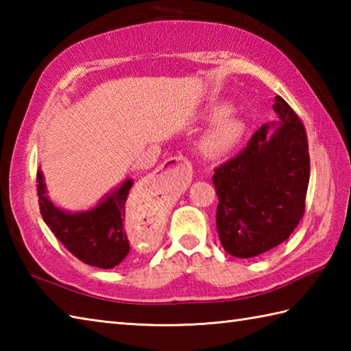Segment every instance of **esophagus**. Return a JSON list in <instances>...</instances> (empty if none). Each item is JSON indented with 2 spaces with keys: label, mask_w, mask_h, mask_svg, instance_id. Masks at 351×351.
<instances>
[{
  "label": "esophagus",
  "mask_w": 351,
  "mask_h": 351,
  "mask_svg": "<svg viewBox=\"0 0 351 351\" xmlns=\"http://www.w3.org/2000/svg\"><path fill=\"white\" fill-rule=\"evenodd\" d=\"M175 164H181L184 169H187L189 161L184 158V156H170L167 161H164V164H161V167H173Z\"/></svg>",
  "instance_id": "34e87169"
}]
</instances>
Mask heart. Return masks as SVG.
I'll use <instances>...</instances> for the list:
<instances>
[{
    "mask_svg": "<svg viewBox=\"0 0 351 351\" xmlns=\"http://www.w3.org/2000/svg\"><path fill=\"white\" fill-rule=\"evenodd\" d=\"M213 117L206 130L199 137L200 152L208 156H221L240 143L244 134V123L229 111L228 106H214Z\"/></svg>",
    "mask_w": 351,
    "mask_h": 351,
    "instance_id": "1",
    "label": "heart"
}]
</instances>
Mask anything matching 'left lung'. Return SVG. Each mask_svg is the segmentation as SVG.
Instances as JSON below:
<instances>
[{
  "label": "left lung",
  "mask_w": 351,
  "mask_h": 351,
  "mask_svg": "<svg viewBox=\"0 0 351 351\" xmlns=\"http://www.w3.org/2000/svg\"><path fill=\"white\" fill-rule=\"evenodd\" d=\"M273 110L279 121L261 126L213 176L220 243L237 258L258 256L285 241L304 213L311 173L306 131L280 96Z\"/></svg>",
  "instance_id": "1"
}]
</instances>
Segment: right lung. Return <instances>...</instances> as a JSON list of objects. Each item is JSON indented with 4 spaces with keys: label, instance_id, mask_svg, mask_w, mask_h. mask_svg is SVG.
Here are the masks:
<instances>
[{
    "label": "right lung",
    "instance_id": "right-lung-1",
    "mask_svg": "<svg viewBox=\"0 0 351 351\" xmlns=\"http://www.w3.org/2000/svg\"><path fill=\"white\" fill-rule=\"evenodd\" d=\"M134 181L125 180L87 211L71 213L58 208L47 195L42 170H37L40 214L58 240L73 256L98 268H114L130 252L123 220Z\"/></svg>",
    "mask_w": 351,
    "mask_h": 351
}]
</instances>
